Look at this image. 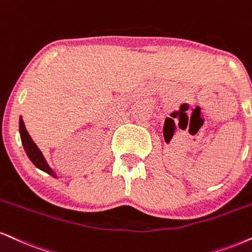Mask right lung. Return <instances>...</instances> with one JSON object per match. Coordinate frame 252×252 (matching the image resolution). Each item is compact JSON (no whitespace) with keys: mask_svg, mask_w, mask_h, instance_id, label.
<instances>
[{"mask_svg":"<svg viewBox=\"0 0 252 252\" xmlns=\"http://www.w3.org/2000/svg\"><path fill=\"white\" fill-rule=\"evenodd\" d=\"M20 135H21V141H22L24 150H26L29 159L34 163L35 166H37L38 169H41V170H43L44 172H47V174L53 176V177H56V174L51 170L50 166L48 165L47 160L44 159L41 150L38 149L37 145L35 144V142L32 141V137H30V135L28 134V131H27L22 117L20 118Z\"/></svg>","mask_w":252,"mask_h":252,"instance_id":"1","label":"right lung"}]
</instances>
